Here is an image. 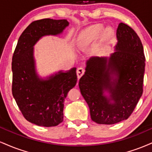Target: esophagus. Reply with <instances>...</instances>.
Here are the masks:
<instances>
[{"label":"esophagus","mask_w":152,"mask_h":152,"mask_svg":"<svg viewBox=\"0 0 152 152\" xmlns=\"http://www.w3.org/2000/svg\"><path fill=\"white\" fill-rule=\"evenodd\" d=\"M84 72H85V69H84L83 67H80V68H78L77 69V71H76V74H77V77H78V80H79L80 78H81V76H83Z\"/></svg>","instance_id":"34e87169"}]
</instances>
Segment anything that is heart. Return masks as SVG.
I'll return each mask as SVG.
<instances>
[{
    "instance_id": "obj_1",
    "label": "heart",
    "mask_w": 152,
    "mask_h": 152,
    "mask_svg": "<svg viewBox=\"0 0 152 152\" xmlns=\"http://www.w3.org/2000/svg\"><path fill=\"white\" fill-rule=\"evenodd\" d=\"M104 27L101 24L96 25L89 28L86 32L80 37L78 44L81 47H87L92 45L96 40L99 37L102 33ZM105 32L110 33L111 32L110 27H107L105 29Z\"/></svg>"
}]
</instances>
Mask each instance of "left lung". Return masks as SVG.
<instances>
[{
    "label": "left lung",
    "instance_id": "8db88e82",
    "mask_svg": "<svg viewBox=\"0 0 152 152\" xmlns=\"http://www.w3.org/2000/svg\"><path fill=\"white\" fill-rule=\"evenodd\" d=\"M114 52L91 56L78 86L91 120L113 125L127 120L143 92L145 57L142 42L130 27L120 23Z\"/></svg>",
    "mask_w": 152,
    "mask_h": 152
}]
</instances>
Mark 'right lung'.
Returning a JSON list of instances; mask_svg holds the SVG:
<instances>
[{"instance_id": "1", "label": "right lung", "mask_w": 152, "mask_h": 152, "mask_svg": "<svg viewBox=\"0 0 152 152\" xmlns=\"http://www.w3.org/2000/svg\"><path fill=\"white\" fill-rule=\"evenodd\" d=\"M67 20L50 18L34 21L18 39L12 61V92L28 122L54 127L63 121L67 94L77 83L76 68L41 76L37 70L34 46L45 36H59L69 26Z\"/></svg>"}]
</instances>
